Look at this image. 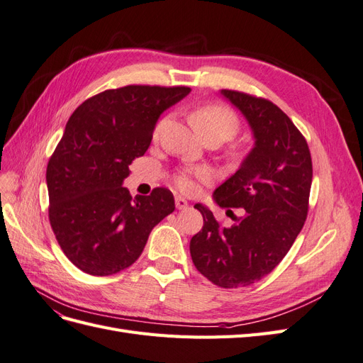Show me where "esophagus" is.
<instances>
[{"mask_svg": "<svg viewBox=\"0 0 363 363\" xmlns=\"http://www.w3.org/2000/svg\"><path fill=\"white\" fill-rule=\"evenodd\" d=\"M175 207H177L179 211H186V208L189 207V203L182 199V196H175Z\"/></svg>", "mask_w": 363, "mask_h": 363, "instance_id": "34e87169", "label": "esophagus"}]
</instances>
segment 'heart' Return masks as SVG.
Here are the masks:
<instances>
[{
	"instance_id": "obj_1",
	"label": "heart",
	"mask_w": 363,
	"mask_h": 363,
	"mask_svg": "<svg viewBox=\"0 0 363 363\" xmlns=\"http://www.w3.org/2000/svg\"><path fill=\"white\" fill-rule=\"evenodd\" d=\"M191 121L199 131V135L203 136H215L221 142L233 138L239 131V119L233 111L221 104H206L196 108L191 115ZM162 123H159L155 128V138L159 136L162 130ZM200 177L204 179L206 174L203 171L195 172H183L179 175L177 184L183 191H191L194 188V179Z\"/></svg>"
}]
</instances>
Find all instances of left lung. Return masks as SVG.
I'll list each match as a JSON object with an SVG mask.
<instances>
[{
    "instance_id": "1",
    "label": "left lung",
    "mask_w": 363,
    "mask_h": 363,
    "mask_svg": "<svg viewBox=\"0 0 363 363\" xmlns=\"http://www.w3.org/2000/svg\"><path fill=\"white\" fill-rule=\"evenodd\" d=\"M242 113L255 145L239 169L213 192L219 207L242 208L221 227L203 204V228L191 239L194 265L221 288H242L276 268L301 232L312 186V159L289 116L263 98L223 89ZM232 212V211H230Z\"/></svg>"
}]
</instances>
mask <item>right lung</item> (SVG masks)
Instances as JSON below:
<instances>
[{
  "label": "right lung",
  "mask_w": 363,
  "mask_h": 363,
  "mask_svg": "<svg viewBox=\"0 0 363 363\" xmlns=\"http://www.w3.org/2000/svg\"><path fill=\"white\" fill-rule=\"evenodd\" d=\"M191 87L124 86L75 108L47 167L50 223L74 265L112 276L138 260L151 230L174 212L171 191L131 195L123 183L144 156L160 115Z\"/></svg>",
  "instance_id": "1"
}]
</instances>
